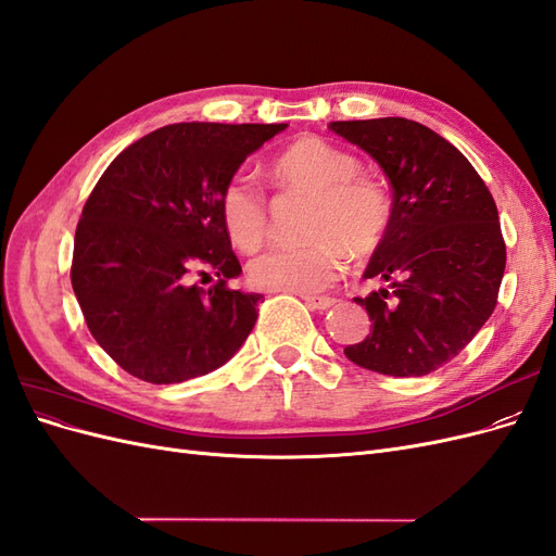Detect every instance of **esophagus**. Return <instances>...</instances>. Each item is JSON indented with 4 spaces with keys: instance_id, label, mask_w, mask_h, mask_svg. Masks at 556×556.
<instances>
[{
    "instance_id": "obj_1",
    "label": "esophagus",
    "mask_w": 556,
    "mask_h": 556,
    "mask_svg": "<svg viewBox=\"0 0 556 556\" xmlns=\"http://www.w3.org/2000/svg\"><path fill=\"white\" fill-rule=\"evenodd\" d=\"M301 299L306 301V306L313 311H329L336 306V299L331 296H313V294H301Z\"/></svg>"
}]
</instances>
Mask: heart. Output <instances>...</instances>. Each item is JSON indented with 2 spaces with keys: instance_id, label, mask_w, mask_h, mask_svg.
<instances>
[{
  "instance_id": "1",
  "label": "heart",
  "mask_w": 556,
  "mask_h": 556,
  "mask_svg": "<svg viewBox=\"0 0 556 556\" xmlns=\"http://www.w3.org/2000/svg\"><path fill=\"white\" fill-rule=\"evenodd\" d=\"M274 182L285 190L311 194L308 243L271 248L248 264V278L260 290L313 294L339 280L348 252L366 257L378 250L392 220L384 188L359 174V160L325 139L304 137L274 160ZM223 225L231 243L255 250L266 233L262 192L243 174L233 176L220 194Z\"/></svg>"
}]
</instances>
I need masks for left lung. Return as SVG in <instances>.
Listing matches in <instances>:
<instances>
[{
	"mask_svg": "<svg viewBox=\"0 0 556 556\" xmlns=\"http://www.w3.org/2000/svg\"><path fill=\"white\" fill-rule=\"evenodd\" d=\"M329 129L371 155L392 188L390 227L364 271L382 288L355 299L371 333L343 352L382 376H427L494 313L506 271L496 204L473 164L425 125L374 117Z\"/></svg>",
	"mask_w": 556,
	"mask_h": 556,
	"instance_id": "obj_1",
	"label": "left lung"
}]
</instances>
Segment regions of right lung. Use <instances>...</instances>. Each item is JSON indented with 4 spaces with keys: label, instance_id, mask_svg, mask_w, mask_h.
I'll return each instance as SVG.
<instances>
[{
    "label": "right lung",
    "instance_id": "1",
    "mask_svg": "<svg viewBox=\"0 0 556 556\" xmlns=\"http://www.w3.org/2000/svg\"><path fill=\"white\" fill-rule=\"evenodd\" d=\"M288 125L176 123L125 148L83 206L72 288L94 341L134 378L172 384L237 355L262 294L241 276L220 215L239 166ZM213 270L204 291L191 280Z\"/></svg>",
    "mask_w": 556,
    "mask_h": 556
}]
</instances>
